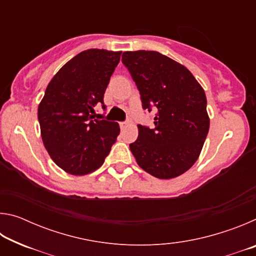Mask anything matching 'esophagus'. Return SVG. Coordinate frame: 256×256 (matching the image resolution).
<instances>
[{
    "label": "esophagus",
    "instance_id": "esophagus-1",
    "mask_svg": "<svg viewBox=\"0 0 256 256\" xmlns=\"http://www.w3.org/2000/svg\"><path fill=\"white\" fill-rule=\"evenodd\" d=\"M128 125V122H120V128H122V130L126 128Z\"/></svg>",
    "mask_w": 256,
    "mask_h": 256
}]
</instances>
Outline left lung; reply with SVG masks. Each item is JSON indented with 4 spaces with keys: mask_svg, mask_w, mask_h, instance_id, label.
Returning <instances> with one entry per match:
<instances>
[{
    "mask_svg": "<svg viewBox=\"0 0 256 256\" xmlns=\"http://www.w3.org/2000/svg\"><path fill=\"white\" fill-rule=\"evenodd\" d=\"M122 62L141 94L157 110L154 128L138 125L130 144L142 170L160 180L184 174L196 162L209 132L204 90L188 68L154 50L124 52Z\"/></svg>",
    "mask_w": 256,
    "mask_h": 256,
    "instance_id": "8db88e82",
    "label": "left lung"
}]
</instances>
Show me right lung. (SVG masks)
<instances>
[{
    "label": "right lung",
    "mask_w": 256,
    "mask_h": 256,
    "mask_svg": "<svg viewBox=\"0 0 256 256\" xmlns=\"http://www.w3.org/2000/svg\"><path fill=\"white\" fill-rule=\"evenodd\" d=\"M122 52L92 48L60 68L38 106L42 138L53 162L71 175L98 170L120 134L116 122L94 118Z\"/></svg>",
    "instance_id": "right-lung-1"
}]
</instances>
